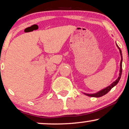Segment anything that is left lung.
<instances>
[{"mask_svg":"<svg viewBox=\"0 0 129 129\" xmlns=\"http://www.w3.org/2000/svg\"><path fill=\"white\" fill-rule=\"evenodd\" d=\"M117 47L118 48L119 51H120V55H121V62H120V74H119V77L118 78H117L115 81L112 82V84H111L110 85H109L108 87H106L105 88H103V90H101V91H98V93H94V94H87V93H84V94L87 95V96H90V97H94V98H99V97H102L103 96H104L105 94H106V93H108V92L110 91V90L112 89L114 86H115L118 82L120 81V79L121 78V74H122V61H123V57H122V53H121V51L120 48L118 47V46L117 45Z\"/></svg>","mask_w":129,"mask_h":129,"instance_id":"1","label":"left lung"}]
</instances>
